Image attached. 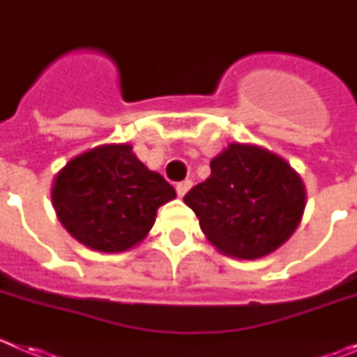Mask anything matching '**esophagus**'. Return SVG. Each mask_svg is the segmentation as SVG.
Wrapping results in <instances>:
<instances>
[{"mask_svg": "<svg viewBox=\"0 0 357 357\" xmlns=\"http://www.w3.org/2000/svg\"><path fill=\"white\" fill-rule=\"evenodd\" d=\"M191 185H193V182H191V181L178 182V184H176V195H178V197H184L189 189H191Z\"/></svg>", "mask_w": 357, "mask_h": 357, "instance_id": "34e87169", "label": "esophagus"}]
</instances>
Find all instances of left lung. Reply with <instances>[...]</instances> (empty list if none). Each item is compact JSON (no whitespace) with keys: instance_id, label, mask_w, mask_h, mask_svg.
<instances>
[{"instance_id":"8db88e82","label":"left lung","mask_w":357,"mask_h":357,"mask_svg":"<svg viewBox=\"0 0 357 357\" xmlns=\"http://www.w3.org/2000/svg\"><path fill=\"white\" fill-rule=\"evenodd\" d=\"M202 232L222 254L257 259L288 241L305 207V189L284 159L232 143L211 160V176L184 197Z\"/></svg>"}]
</instances>
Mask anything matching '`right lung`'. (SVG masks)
Masks as SVG:
<instances>
[{
    "instance_id": "add662e5",
    "label": "right lung",
    "mask_w": 357,
    "mask_h": 357,
    "mask_svg": "<svg viewBox=\"0 0 357 357\" xmlns=\"http://www.w3.org/2000/svg\"><path fill=\"white\" fill-rule=\"evenodd\" d=\"M175 197L173 185L150 172L130 144H102L75 157L52 189L55 213L69 234L109 254L143 241L157 209Z\"/></svg>"
}]
</instances>
